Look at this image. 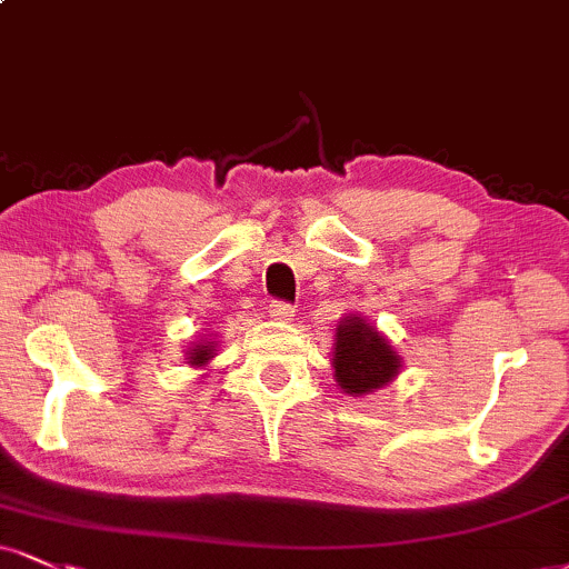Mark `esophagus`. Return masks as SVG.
I'll list each match as a JSON object with an SVG mask.
<instances>
[{
    "instance_id": "obj_1",
    "label": "esophagus",
    "mask_w": 569,
    "mask_h": 569,
    "mask_svg": "<svg viewBox=\"0 0 569 569\" xmlns=\"http://www.w3.org/2000/svg\"><path fill=\"white\" fill-rule=\"evenodd\" d=\"M270 318L272 320H291L293 318V307L289 302H280V299H276V302L270 305Z\"/></svg>"
}]
</instances>
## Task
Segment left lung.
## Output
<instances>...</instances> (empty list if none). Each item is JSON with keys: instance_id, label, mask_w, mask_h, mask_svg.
Returning a JSON list of instances; mask_svg holds the SVG:
<instances>
[{"instance_id": "left-lung-1", "label": "left lung", "mask_w": 569, "mask_h": 569, "mask_svg": "<svg viewBox=\"0 0 569 569\" xmlns=\"http://www.w3.org/2000/svg\"><path fill=\"white\" fill-rule=\"evenodd\" d=\"M400 368L389 341L373 331V326L350 318L337 331V352H333V371L339 387L347 395H368L385 387Z\"/></svg>"}]
</instances>
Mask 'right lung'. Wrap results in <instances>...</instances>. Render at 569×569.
I'll return each instance as SVG.
<instances>
[{"label":"right lung","mask_w":569,"mask_h":569,"mask_svg":"<svg viewBox=\"0 0 569 569\" xmlns=\"http://www.w3.org/2000/svg\"><path fill=\"white\" fill-rule=\"evenodd\" d=\"M209 358H214V350H211V341L209 345H198L196 350H190V366H201V362H207Z\"/></svg>","instance_id":"1"}]
</instances>
